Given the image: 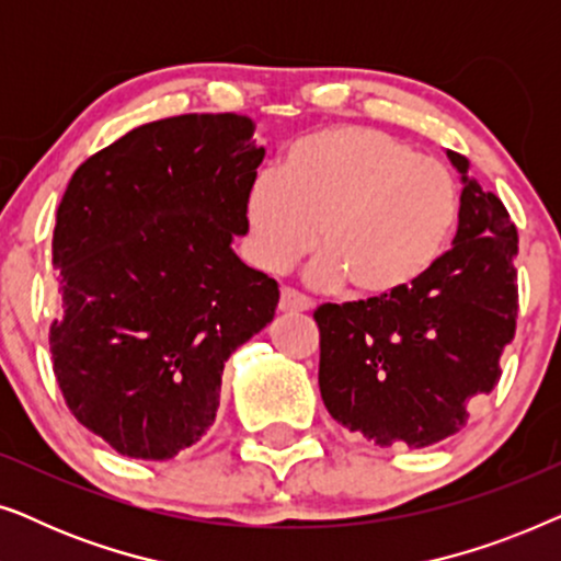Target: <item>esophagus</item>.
<instances>
[{
  "instance_id": "esophagus-1",
  "label": "esophagus",
  "mask_w": 561,
  "mask_h": 561,
  "mask_svg": "<svg viewBox=\"0 0 561 561\" xmlns=\"http://www.w3.org/2000/svg\"><path fill=\"white\" fill-rule=\"evenodd\" d=\"M278 309L286 311V313L311 311V309H313V301H311V298H306L304 294H298V290H294V288H283V290H280Z\"/></svg>"
}]
</instances>
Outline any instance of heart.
<instances>
[{"instance_id":"obj_1","label":"heart","mask_w":561,"mask_h":561,"mask_svg":"<svg viewBox=\"0 0 561 561\" xmlns=\"http://www.w3.org/2000/svg\"><path fill=\"white\" fill-rule=\"evenodd\" d=\"M250 250L283 271L317 240L321 283L386 298L409 288L447 248L459 217L455 175L409 142L365 125L317 129L290 145L244 194Z\"/></svg>"}]
</instances>
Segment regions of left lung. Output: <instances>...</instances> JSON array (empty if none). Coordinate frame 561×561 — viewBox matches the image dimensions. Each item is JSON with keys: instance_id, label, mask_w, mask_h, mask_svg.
Segmentation results:
<instances>
[{"instance_id": "obj_1", "label": "left lung", "mask_w": 561, "mask_h": 561, "mask_svg": "<svg viewBox=\"0 0 561 561\" xmlns=\"http://www.w3.org/2000/svg\"><path fill=\"white\" fill-rule=\"evenodd\" d=\"M447 158L465 183L451 250L393 296L313 311L327 411L380 447L421 449L457 434L474 398L501 380L516 334V225L467 175L470 160Z\"/></svg>"}]
</instances>
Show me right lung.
<instances>
[{"mask_svg": "<svg viewBox=\"0 0 561 561\" xmlns=\"http://www.w3.org/2000/svg\"><path fill=\"white\" fill-rule=\"evenodd\" d=\"M265 148L244 114H181L76 168L58 204L50 324L79 424L135 459H171L219 409L229 355L271 324L278 283L234 255Z\"/></svg>", "mask_w": 561, "mask_h": 561, "instance_id": "obj_1", "label": "right lung"}]
</instances>
